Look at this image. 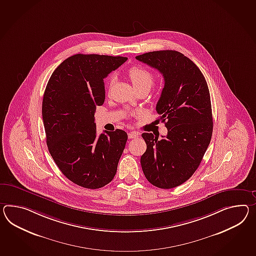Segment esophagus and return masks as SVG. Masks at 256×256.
Instances as JSON below:
<instances>
[{"label": "esophagus", "instance_id": "34e87169", "mask_svg": "<svg viewBox=\"0 0 256 256\" xmlns=\"http://www.w3.org/2000/svg\"><path fill=\"white\" fill-rule=\"evenodd\" d=\"M138 133L136 132V131H131L128 134V138H136L138 137Z\"/></svg>", "mask_w": 256, "mask_h": 256}]
</instances>
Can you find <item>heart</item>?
<instances>
[{
	"instance_id": "b5f03b06",
	"label": "heart",
	"mask_w": 256,
	"mask_h": 256,
	"mask_svg": "<svg viewBox=\"0 0 256 256\" xmlns=\"http://www.w3.org/2000/svg\"><path fill=\"white\" fill-rule=\"evenodd\" d=\"M128 75L130 78L131 82L136 90L142 88H150L154 83V74L149 71L148 69L144 68L142 66H132ZM114 78L111 76L109 80V84L112 85Z\"/></svg>"
}]
</instances>
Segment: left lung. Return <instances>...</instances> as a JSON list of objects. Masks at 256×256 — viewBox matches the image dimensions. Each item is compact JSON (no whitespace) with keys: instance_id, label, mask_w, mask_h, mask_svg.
Returning <instances> with one entry per match:
<instances>
[{"instance_id":"1","label":"left lung","mask_w":256,"mask_h":256,"mask_svg":"<svg viewBox=\"0 0 256 256\" xmlns=\"http://www.w3.org/2000/svg\"><path fill=\"white\" fill-rule=\"evenodd\" d=\"M136 59L164 76L156 111L168 128V135L161 140L152 133L142 135L147 144L140 157L142 171L156 187H178L194 174L211 142L209 88L199 68L180 52H150Z\"/></svg>"}]
</instances>
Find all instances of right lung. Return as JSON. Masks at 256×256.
I'll list each match as a JSON object with an SVG mask.
<instances>
[{
  "mask_svg": "<svg viewBox=\"0 0 256 256\" xmlns=\"http://www.w3.org/2000/svg\"><path fill=\"white\" fill-rule=\"evenodd\" d=\"M126 57L75 54L61 62L44 92L42 119L48 150L69 180L86 188L112 181L128 134L104 131L98 137L96 106L104 102V78Z\"/></svg>",
  "mask_w": 256,
  "mask_h": 256,
  "instance_id": "right-lung-1",
  "label": "right lung"
}]
</instances>
